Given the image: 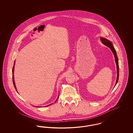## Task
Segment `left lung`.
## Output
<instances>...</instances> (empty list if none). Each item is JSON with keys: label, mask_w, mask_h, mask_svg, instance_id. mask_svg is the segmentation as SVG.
<instances>
[{"label": "left lung", "mask_w": 133, "mask_h": 133, "mask_svg": "<svg viewBox=\"0 0 133 133\" xmlns=\"http://www.w3.org/2000/svg\"><path fill=\"white\" fill-rule=\"evenodd\" d=\"M101 41H102V43L104 44L105 45H106V46L108 47L111 50V51H112L113 52L114 56H115V61H116V63L117 64V81H116V85L117 84V82H118V77H119V65H118V57L117 56V52L116 51L115 49L114 48V46H113V44H112L111 42L109 40H107L106 38H103V37H101Z\"/></svg>", "instance_id": "8db88e82"}]
</instances>
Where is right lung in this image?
<instances>
[{
    "mask_svg": "<svg viewBox=\"0 0 133 133\" xmlns=\"http://www.w3.org/2000/svg\"><path fill=\"white\" fill-rule=\"evenodd\" d=\"M15 63L14 62V67H13V68H12V81H13V84H14V87H15V89H16V85H15V81H14V75H13V72H14V66H15ZM56 101H57V99H56ZM56 101H55V102H56ZM48 105V106H49Z\"/></svg>",
    "mask_w": 133,
    "mask_h": 133,
    "instance_id": "right-lung-1",
    "label": "right lung"
}]
</instances>
